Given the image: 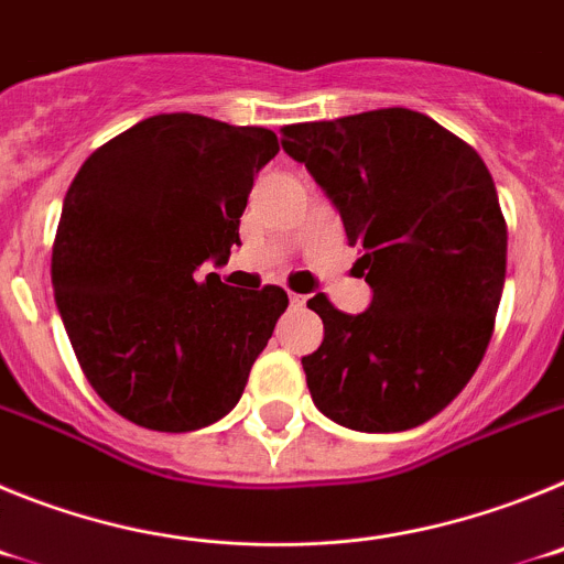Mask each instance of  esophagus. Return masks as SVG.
Listing matches in <instances>:
<instances>
[{
  "instance_id": "esophagus-1",
  "label": "esophagus",
  "mask_w": 564,
  "mask_h": 564,
  "mask_svg": "<svg viewBox=\"0 0 564 564\" xmlns=\"http://www.w3.org/2000/svg\"><path fill=\"white\" fill-rule=\"evenodd\" d=\"M307 296H302V293H291V305L293 307H305Z\"/></svg>"
}]
</instances>
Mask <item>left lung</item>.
<instances>
[{
	"mask_svg": "<svg viewBox=\"0 0 564 564\" xmlns=\"http://www.w3.org/2000/svg\"><path fill=\"white\" fill-rule=\"evenodd\" d=\"M338 208L372 288L358 316L325 293L322 347L302 358L318 412L356 432H403L449 406L480 367L506 282V217L480 154L403 107L282 127Z\"/></svg>",
	"mask_w": 564,
	"mask_h": 564,
	"instance_id": "1",
	"label": "left lung"
}]
</instances>
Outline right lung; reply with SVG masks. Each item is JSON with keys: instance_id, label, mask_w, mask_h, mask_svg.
Segmentation results:
<instances>
[{"instance_id": "right-lung-1", "label": "right lung", "mask_w": 564, "mask_h": 564, "mask_svg": "<svg viewBox=\"0 0 564 564\" xmlns=\"http://www.w3.org/2000/svg\"><path fill=\"white\" fill-rule=\"evenodd\" d=\"M276 152L271 129L152 115L69 183L50 268L58 313L89 387L143 430L228 415L285 313L282 288L197 276L239 246L253 177Z\"/></svg>"}]
</instances>
